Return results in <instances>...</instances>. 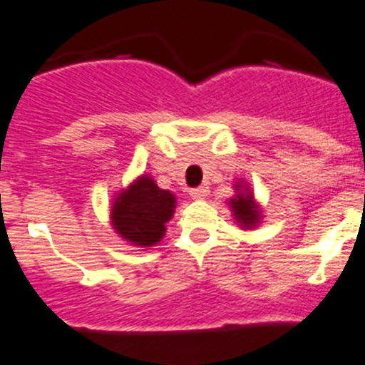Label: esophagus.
I'll use <instances>...</instances> for the list:
<instances>
[{
	"mask_svg": "<svg viewBox=\"0 0 365 365\" xmlns=\"http://www.w3.org/2000/svg\"><path fill=\"white\" fill-rule=\"evenodd\" d=\"M207 192H209V190H207V187H195V189L189 190V195L192 196L195 200H203L207 196Z\"/></svg>",
	"mask_w": 365,
	"mask_h": 365,
	"instance_id": "1",
	"label": "esophagus"
}]
</instances>
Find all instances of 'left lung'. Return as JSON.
<instances>
[{
  "instance_id": "left-lung-1",
  "label": "left lung",
  "mask_w": 365,
  "mask_h": 365,
  "mask_svg": "<svg viewBox=\"0 0 365 365\" xmlns=\"http://www.w3.org/2000/svg\"><path fill=\"white\" fill-rule=\"evenodd\" d=\"M236 195L229 200L232 216L240 223L242 229H255L262 220V212L258 209V203L255 202L251 189L244 182L235 183Z\"/></svg>"
}]
</instances>
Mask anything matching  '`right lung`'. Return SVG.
Returning <instances> with one entry per match:
<instances>
[{
	"label": "right lung",
	"mask_w": 365,
	"mask_h": 365,
	"mask_svg": "<svg viewBox=\"0 0 365 365\" xmlns=\"http://www.w3.org/2000/svg\"><path fill=\"white\" fill-rule=\"evenodd\" d=\"M175 195L143 175L114 198L110 222L118 235L133 245L153 247L165 235V223L175 215Z\"/></svg>",
	"instance_id": "right-lung-1"
}]
</instances>
